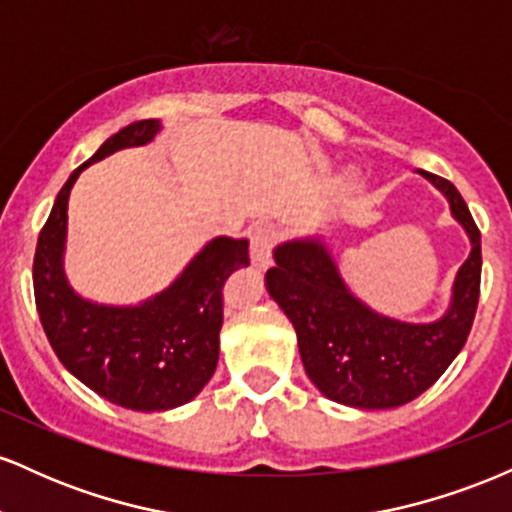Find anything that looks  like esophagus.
I'll return each instance as SVG.
<instances>
[{"label": "esophagus", "mask_w": 512, "mask_h": 512, "mask_svg": "<svg viewBox=\"0 0 512 512\" xmlns=\"http://www.w3.org/2000/svg\"><path fill=\"white\" fill-rule=\"evenodd\" d=\"M276 233L269 226H255L250 233V260L257 269L269 267L272 262V248H274Z\"/></svg>", "instance_id": "1"}]
</instances>
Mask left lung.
<instances>
[{
  "label": "left lung",
  "instance_id": "obj_1",
  "mask_svg": "<svg viewBox=\"0 0 512 512\" xmlns=\"http://www.w3.org/2000/svg\"><path fill=\"white\" fill-rule=\"evenodd\" d=\"M448 199L452 219L469 240L445 313L431 322H407L366 305L339 272L322 233L298 236L274 248L264 274L269 296L296 330L310 383L327 399L356 409H395L426 392L455 361L479 303L481 236L452 182L416 170Z\"/></svg>",
  "mask_w": 512,
  "mask_h": 512
}]
</instances>
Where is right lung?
I'll list each match as a JSON object with an SVG mask.
<instances>
[{"label":"right lung","instance_id":"add662e5","mask_svg":"<svg viewBox=\"0 0 512 512\" xmlns=\"http://www.w3.org/2000/svg\"><path fill=\"white\" fill-rule=\"evenodd\" d=\"M163 125L142 120L113 134L64 182L40 231L33 291L40 322L62 366L88 390L132 411H168L192 402L219 363L221 286L248 267V238L216 236L163 291L132 305L84 298L64 272L67 204L88 166L122 149L146 146Z\"/></svg>","mask_w":512,"mask_h":512}]
</instances>
